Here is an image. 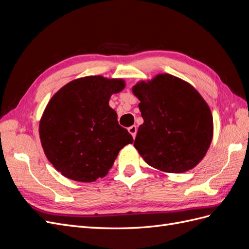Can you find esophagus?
Instances as JSON below:
<instances>
[{
	"label": "esophagus",
	"instance_id": "obj_1",
	"mask_svg": "<svg viewBox=\"0 0 249 249\" xmlns=\"http://www.w3.org/2000/svg\"><path fill=\"white\" fill-rule=\"evenodd\" d=\"M129 132L131 133L133 138H135V137H136V134H137V126H136V125L130 126V127H129Z\"/></svg>",
	"mask_w": 249,
	"mask_h": 249
}]
</instances>
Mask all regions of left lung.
I'll use <instances>...</instances> for the list:
<instances>
[{
	"label": "left lung",
	"mask_w": 249,
	"mask_h": 249,
	"mask_svg": "<svg viewBox=\"0 0 249 249\" xmlns=\"http://www.w3.org/2000/svg\"><path fill=\"white\" fill-rule=\"evenodd\" d=\"M132 90L143 118L134 146L143 160L172 173L196 166L213 137V117L201 95L167 73L140 82Z\"/></svg>",
	"instance_id": "obj_1"
}]
</instances>
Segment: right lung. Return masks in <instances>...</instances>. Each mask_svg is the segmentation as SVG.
Returning a JSON list of instances; mask_svg holds the SVG:
<instances>
[{
	"mask_svg": "<svg viewBox=\"0 0 249 249\" xmlns=\"http://www.w3.org/2000/svg\"><path fill=\"white\" fill-rule=\"evenodd\" d=\"M124 88L122 79L91 76L70 82L52 97L39 135L48 160L62 176L86 183L104 178L119 150L133 142L109 106L110 96Z\"/></svg>",
	"mask_w": 249,
	"mask_h": 249,
	"instance_id": "obj_1",
	"label": "right lung"
}]
</instances>
